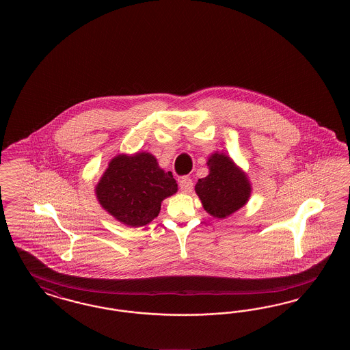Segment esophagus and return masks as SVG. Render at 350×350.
<instances>
[{"instance_id": "obj_1", "label": "esophagus", "mask_w": 350, "mask_h": 350, "mask_svg": "<svg viewBox=\"0 0 350 350\" xmlns=\"http://www.w3.org/2000/svg\"><path fill=\"white\" fill-rule=\"evenodd\" d=\"M180 189L183 193H190L193 189V181L190 180V177H183L180 180Z\"/></svg>"}]
</instances>
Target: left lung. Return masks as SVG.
<instances>
[{"instance_id":"8db88e82","label":"left lung","mask_w":350,"mask_h":350,"mask_svg":"<svg viewBox=\"0 0 350 350\" xmlns=\"http://www.w3.org/2000/svg\"><path fill=\"white\" fill-rule=\"evenodd\" d=\"M207 167L210 173L198 180L196 193L210 215L219 219L230 217L250 200L252 189L248 177L223 153L211 154Z\"/></svg>"}]
</instances>
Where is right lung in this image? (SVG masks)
Instances as JSON below:
<instances>
[{
	"mask_svg": "<svg viewBox=\"0 0 350 350\" xmlns=\"http://www.w3.org/2000/svg\"><path fill=\"white\" fill-rule=\"evenodd\" d=\"M174 193L177 183L172 172H164L147 152L118 154L96 186L100 206L130 227L150 223L159 215L161 202Z\"/></svg>",
	"mask_w": 350,
	"mask_h": 350,
	"instance_id": "1",
	"label": "right lung"
}]
</instances>
